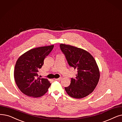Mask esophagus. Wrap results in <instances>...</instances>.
<instances>
[{
  "instance_id": "esophagus-1",
  "label": "esophagus",
  "mask_w": 122,
  "mask_h": 122,
  "mask_svg": "<svg viewBox=\"0 0 122 122\" xmlns=\"http://www.w3.org/2000/svg\"><path fill=\"white\" fill-rule=\"evenodd\" d=\"M61 79H62V78H59L55 79V80H57V81H60V80H61Z\"/></svg>"
}]
</instances>
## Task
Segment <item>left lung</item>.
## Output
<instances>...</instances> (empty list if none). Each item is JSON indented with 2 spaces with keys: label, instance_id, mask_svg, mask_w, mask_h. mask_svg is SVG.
<instances>
[{
  "label": "left lung",
  "instance_id": "1",
  "mask_svg": "<svg viewBox=\"0 0 122 122\" xmlns=\"http://www.w3.org/2000/svg\"><path fill=\"white\" fill-rule=\"evenodd\" d=\"M60 49L69 65L77 70L75 79L65 87L69 96L76 99L85 97L93 92L100 79V71L94 57L88 51L76 47L61 44Z\"/></svg>",
  "mask_w": 122,
  "mask_h": 122
}]
</instances>
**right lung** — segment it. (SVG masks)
I'll list each match as a JSON object with an SVG mask.
<instances>
[{
	"instance_id": "add662e5",
	"label": "right lung",
	"mask_w": 122,
	"mask_h": 122,
	"mask_svg": "<svg viewBox=\"0 0 122 122\" xmlns=\"http://www.w3.org/2000/svg\"><path fill=\"white\" fill-rule=\"evenodd\" d=\"M54 45L32 49L21 55L15 66L14 77L20 90L29 97L38 98L47 92L51 85L48 79L38 77V72Z\"/></svg>"
}]
</instances>
